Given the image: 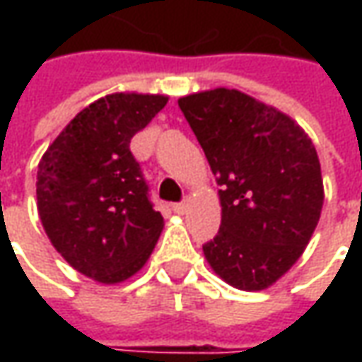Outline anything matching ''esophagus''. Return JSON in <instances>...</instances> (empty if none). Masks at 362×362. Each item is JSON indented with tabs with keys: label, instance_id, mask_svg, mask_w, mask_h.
<instances>
[{
	"label": "esophagus",
	"instance_id": "obj_1",
	"mask_svg": "<svg viewBox=\"0 0 362 362\" xmlns=\"http://www.w3.org/2000/svg\"><path fill=\"white\" fill-rule=\"evenodd\" d=\"M187 207H189V203H187V202H183V203H175V205H173L175 214H179V216H183V214H185V211H187Z\"/></svg>",
	"mask_w": 362,
	"mask_h": 362
}]
</instances>
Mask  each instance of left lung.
<instances>
[{"label": "left lung", "instance_id": "left-lung-1", "mask_svg": "<svg viewBox=\"0 0 362 362\" xmlns=\"http://www.w3.org/2000/svg\"><path fill=\"white\" fill-rule=\"evenodd\" d=\"M179 108L221 185V226L205 259L233 288L266 290L298 262L320 219L313 141L292 117L235 88L193 92Z\"/></svg>", "mask_w": 362, "mask_h": 362}]
</instances>
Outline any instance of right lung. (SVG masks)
Masks as SVG:
<instances>
[{"label": "right lung", "mask_w": 362, "mask_h": 362, "mask_svg": "<svg viewBox=\"0 0 362 362\" xmlns=\"http://www.w3.org/2000/svg\"><path fill=\"white\" fill-rule=\"evenodd\" d=\"M167 103L165 94H106L64 127L37 165L35 199L48 240L100 284L141 270L165 226L129 146Z\"/></svg>", "instance_id": "obj_1"}]
</instances>
